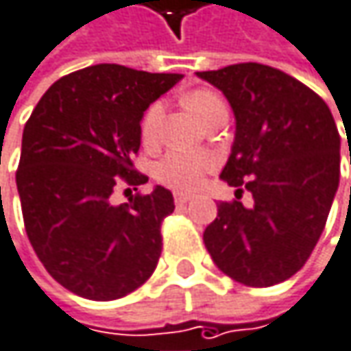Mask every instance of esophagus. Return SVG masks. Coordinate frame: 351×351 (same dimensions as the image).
Returning <instances> with one entry per match:
<instances>
[{"mask_svg":"<svg viewBox=\"0 0 351 351\" xmlns=\"http://www.w3.org/2000/svg\"><path fill=\"white\" fill-rule=\"evenodd\" d=\"M193 197L191 195H186V193H175V203L176 205H184V203H189Z\"/></svg>","mask_w":351,"mask_h":351,"instance_id":"obj_1","label":"esophagus"}]
</instances>
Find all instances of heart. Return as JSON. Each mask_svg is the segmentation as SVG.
I'll return each instance as SVG.
<instances>
[{"mask_svg":"<svg viewBox=\"0 0 351 351\" xmlns=\"http://www.w3.org/2000/svg\"><path fill=\"white\" fill-rule=\"evenodd\" d=\"M219 100V96L210 90H195L184 98L186 108L197 118L203 116L208 106ZM162 120V104L154 102L144 112L141 120V138L144 144H154L158 136V126ZM217 156L210 152L197 150H171L156 165V178L176 191H195L203 184L205 176L215 171Z\"/></svg>","mask_w":351,"mask_h":351,"instance_id":"1","label":"heart"}]
</instances>
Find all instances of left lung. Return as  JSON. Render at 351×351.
Instances as JSON below:
<instances>
[{
	"instance_id": "8db88e82",
	"label": "left lung",
	"mask_w": 351,
	"mask_h": 351,
	"mask_svg": "<svg viewBox=\"0 0 351 351\" xmlns=\"http://www.w3.org/2000/svg\"><path fill=\"white\" fill-rule=\"evenodd\" d=\"M235 112L221 178L249 191L253 207L219 203L205 229L215 265L249 287L295 275L319 239L339 184V132L328 104L293 76L257 62L197 72ZM351 160V148H350Z\"/></svg>"
}]
</instances>
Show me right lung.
Masks as SVG:
<instances>
[{
    "label": "right lung",
    "instance_id": "right-lung-1",
    "mask_svg": "<svg viewBox=\"0 0 351 351\" xmlns=\"http://www.w3.org/2000/svg\"><path fill=\"white\" fill-rule=\"evenodd\" d=\"M182 74L96 64L53 82L23 128L16 173L23 225L38 259L72 293L110 302L156 269L171 191L114 205L120 184L141 186L134 169L144 110Z\"/></svg>",
    "mask_w": 351,
    "mask_h": 351
}]
</instances>
